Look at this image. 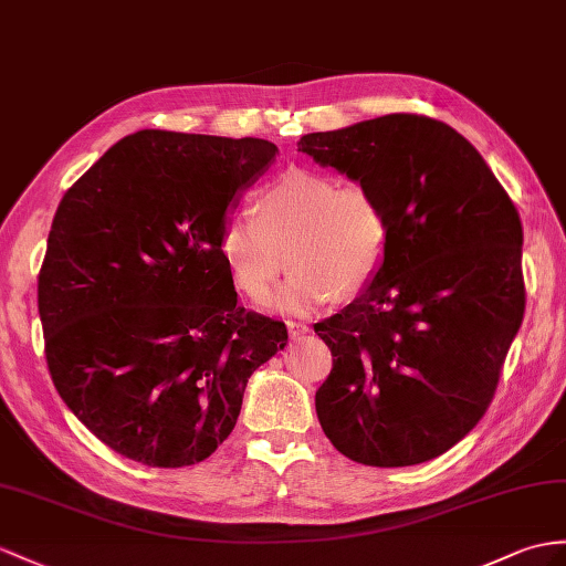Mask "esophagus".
I'll return each mask as SVG.
<instances>
[{"mask_svg": "<svg viewBox=\"0 0 566 566\" xmlns=\"http://www.w3.org/2000/svg\"><path fill=\"white\" fill-rule=\"evenodd\" d=\"M287 331H291L293 338H300V336L310 334V326L302 324V322H287Z\"/></svg>", "mask_w": 566, "mask_h": 566, "instance_id": "1", "label": "esophagus"}]
</instances>
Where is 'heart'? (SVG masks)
I'll return each mask as SVG.
<instances>
[{
  "label": "heart",
  "mask_w": 566,
  "mask_h": 566,
  "mask_svg": "<svg viewBox=\"0 0 566 566\" xmlns=\"http://www.w3.org/2000/svg\"><path fill=\"white\" fill-rule=\"evenodd\" d=\"M389 244V220L363 185L310 168H291L259 191L252 216L232 213L218 250L232 283L250 300H264L287 264L295 271L271 307L312 314L336 297H350L375 279Z\"/></svg>",
  "instance_id": "1"
}]
</instances>
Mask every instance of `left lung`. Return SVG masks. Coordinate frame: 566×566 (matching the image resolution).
Returning <instances> with one entry per match:
<instances>
[{"label":"left lung","instance_id":"obj_1","mask_svg":"<svg viewBox=\"0 0 566 566\" xmlns=\"http://www.w3.org/2000/svg\"><path fill=\"white\" fill-rule=\"evenodd\" d=\"M297 150L367 187L389 220L375 279L314 331L334 367L314 396L350 461L442 457L485 416L526 307L523 228L488 163L449 124L384 115Z\"/></svg>","mask_w":566,"mask_h":566}]
</instances>
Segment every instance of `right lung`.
<instances>
[{
	"label": "right lung",
	"instance_id": "add662e5",
	"mask_svg": "<svg viewBox=\"0 0 566 566\" xmlns=\"http://www.w3.org/2000/svg\"><path fill=\"white\" fill-rule=\"evenodd\" d=\"M264 139L144 129L66 191L38 275L62 401L113 451L154 468L209 459L238 422L281 322L238 307L218 250L275 160Z\"/></svg>",
	"mask_w": 566,
	"mask_h": 566
}]
</instances>
